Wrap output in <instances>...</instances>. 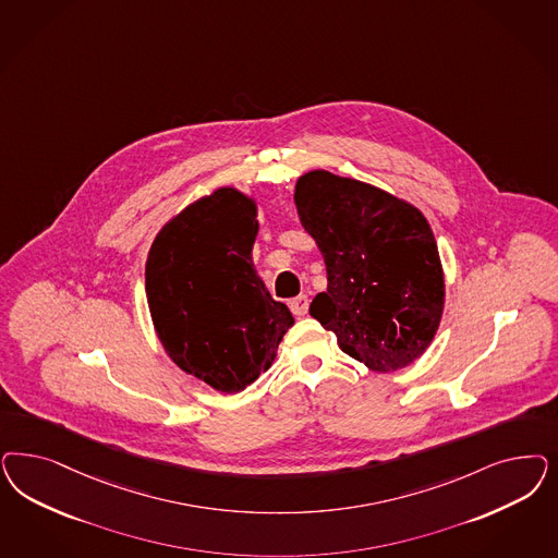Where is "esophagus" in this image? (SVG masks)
<instances>
[{"instance_id":"obj_1","label":"esophagus","mask_w":558,"mask_h":558,"mask_svg":"<svg viewBox=\"0 0 558 558\" xmlns=\"http://www.w3.org/2000/svg\"><path fill=\"white\" fill-rule=\"evenodd\" d=\"M289 307H291V312H293L295 316H306L310 300H307V295H298V298H293V300L289 302Z\"/></svg>"}]
</instances>
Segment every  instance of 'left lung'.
I'll use <instances>...</instances> for the list:
<instances>
[{"mask_svg":"<svg viewBox=\"0 0 558 558\" xmlns=\"http://www.w3.org/2000/svg\"><path fill=\"white\" fill-rule=\"evenodd\" d=\"M295 205L328 277L310 314L374 372H396L421 357L444 312L439 252L423 214L326 170L298 180Z\"/></svg>","mask_w":558,"mask_h":558,"instance_id":"obj_1","label":"left lung"}]
</instances>
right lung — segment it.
Wrapping results in <instances>:
<instances>
[{
    "instance_id": "1",
    "label": "right lung",
    "mask_w": 558,
    "mask_h": 558,
    "mask_svg": "<svg viewBox=\"0 0 558 558\" xmlns=\"http://www.w3.org/2000/svg\"><path fill=\"white\" fill-rule=\"evenodd\" d=\"M256 207L235 189L198 198L156 235L145 293L163 349L219 392L251 386L293 324L256 270Z\"/></svg>"
}]
</instances>
